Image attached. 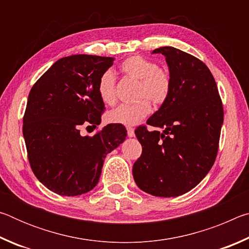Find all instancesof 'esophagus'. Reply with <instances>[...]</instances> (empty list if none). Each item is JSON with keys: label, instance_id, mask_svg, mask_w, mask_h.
<instances>
[{"label": "esophagus", "instance_id": "34e87169", "mask_svg": "<svg viewBox=\"0 0 249 249\" xmlns=\"http://www.w3.org/2000/svg\"><path fill=\"white\" fill-rule=\"evenodd\" d=\"M127 135H128V137L135 136V130L133 127H127Z\"/></svg>", "mask_w": 249, "mask_h": 249}]
</instances>
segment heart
I'll return each mask as SVG.
<instances>
[{"instance_id": "obj_1", "label": "heart", "mask_w": 249, "mask_h": 249, "mask_svg": "<svg viewBox=\"0 0 249 249\" xmlns=\"http://www.w3.org/2000/svg\"><path fill=\"white\" fill-rule=\"evenodd\" d=\"M122 72L127 77L140 81L137 96L141 100L134 104H122L107 114V121L113 124L126 126L136 125L151 112L148 98L156 105L165 103L171 91L169 73L156 64L142 56L126 58L120 66ZM116 78L111 70L101 74L98 82V93L101 101L107 105L116 102Z\"/></svg>"}]
</instances>
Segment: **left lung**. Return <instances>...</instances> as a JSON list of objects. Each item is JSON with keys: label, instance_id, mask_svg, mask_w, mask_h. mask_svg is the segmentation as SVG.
Masks as SVG:
<instances>
[{"label": "left lung", "instance_id": "left-lung-1", "mask_svg": "<svg viewBox=\"0 0 249 249\" xmlns=\"http://www.w3.org/2000/svg\"><path fill=\"white\" fill-rule=\"evenodd\" d=\"M153 53L166 57L171 91L136 130L142 147L133 166L141 190L155 196L184 195L199 184L215 161L223 125L222 101L210 69L199 59L175 47H160Z\"/></svg>", "mask_w": 249, "mask_h": 249}]
</instances>
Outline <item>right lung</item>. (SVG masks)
<instances>
[{"mask_svg":"<svg viewBox=\"0 0 249 249\" xmlns=\"http://www.w3.org/2000/svg\"><path fill=\"white\" fill-rule=\"evenodd\" d=\"M114 58L92 54L64 57L29 92L23 119L27 156L36 178L57 195L74 196L99 182L104 158L126 138L122 124H108L94 136L80 127L101 123L104 103L98 82Z\"/></svg>","mask_w":249,"mask_h":249,"instance_id":"right-lung-1","label":"right lung"}]
</instances>
